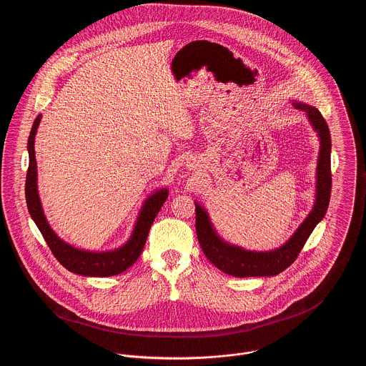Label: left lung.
Returning <instances> with one entry per match:
<instances>
[{"mask_svg": "<svg viewBox=\"0 0 366 366\" xmlns=\"http://www.w3.org/2000/svg\"><path fill=\"white\" fill-rule=\"evenodd\" d=\"M307 118L320 138V151L315 170V200L312 211L295 234L279 248L272 251H249L224 241L215 231L209 212L196 203V231L200 247L214 266L235 277L276 276L296 261L315 225L324 218L331 194V135L320 111L312 105L292 100Z\"/></svg>", "mask_w": 366, "mask_h": 366, "instance_id": "1", "label": "left lung"}]
</instances>
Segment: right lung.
Returning <instances> with one entry per match:
<instances>
[{
	"mask_svg": "<svg viewBox=\"0 0 366 366\" xmlns=\"http://www.w3.org/2000/svg\"><path fill=\"white\" fill-rule=\"evenodd\" d=\"M41 119H42V115L39 114L34 121V125L28 138L29 167L26 173L25 197H26L28 211L32 219L35 221L36 227L44 235L54 258L67 270L77 274L94 276V277H107V276L122 273L141 257L151 225L159 209H162L163 203L167 199V194H169L167 189L164 187L159 189L144 202L129 239L119 248H115L112 251H103V252L74 248L73 245L59 238L57 234L51 228L39 199L38 170H36V157H35V135H36Z\"/></svg>",
	"mask_w": 366,
	"mask_h": 366,
	"instance_id": "add662e5",
	"label": "right lung"
}]
</instances>
